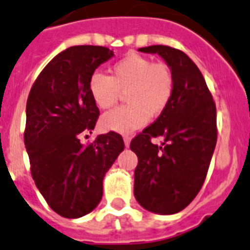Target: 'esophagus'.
<instances>
[{"label":"esophagus","mask_w":250,"mask_h":250,"mask_svg":"<svg viewBox=\"0 0 250 250\" xmlns=\"http://www.w3.org/2000/svg\"><path fill=\"white\" fill-rule=\"evenodd\" d=\"M123 141H125V147H128L129 144H131V136H128V135L123 136Z\"/></svg>","instance_id":"34e87169"}]
</instances>
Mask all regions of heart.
I'll use <instances>...</instances> for the list:
<instances>
[{
	"label": "heart",
	"instance_id": "heart-1",
	"mask_svg": "<svg viewBox=\"0 0 250 250\" xmlns=\"http://www.w3.org/2000/svg\"><path fill=\"white\" fill-rule=\"evenodd\" d=\"M112 76L94 72L87 89L99 109L114 106L125 93V104L103 115L100 125L105 131L129 133L146 125L148 117L165 112L174 94V75L170 67L154 62L141 54L129 53L110 68Z\"/></svg>",
	"mask_w": 250,
	"mask_h": 250
}]
</instances>
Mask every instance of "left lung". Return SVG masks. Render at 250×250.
<instances>
[{
    "instance_id": "left-lung-1",
    "label": "left lung",
    "mask_w": 250,
    "mask_h": 250,
    "mask_svg": "<svg viewBox=\"0 0 250 250\" xmlns=\"http://www.w3.org/2000/svg\"><path fill=\"white\" fill-rule=\"evenodd\" d=\"M157 53L174 75L167 109L131 141L137 155L135 197L147 211L173 215L202 188L217 141L216 105L198 67L184 52L167 45L140 48ZM163 137V146L150 138Z\"/></svg>"
}]
</instances>
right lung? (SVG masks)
I'll return each instance as SVG.
<instances>
[{
	"instance_id": "obj_1",
	"label": "right lung",
	"mask_w": 250,
	"mask_h": 250,
	"mask_svg": "<svg viewBox=\"0 0 250 250\" xmlns=\"http://www.w3.org/2000/svg\"><path fill=\"white\" fill-rule=\"evenodd\" d=\"M113 56L99 45L67 48L44 67L28 96L24 142L31 177L48 206L67 219L99 205L104 175L125 150L115 132L86 146L79 140L100 114L87 89L90 76Z\"/></svg>"
}]
</instances>
